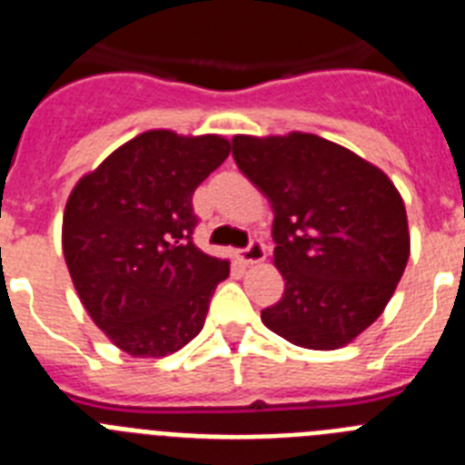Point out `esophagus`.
<instances>
[{
    "instance_id": "obj_1",
    "label": "esophagus",
    "mask_w": 465,
    "mask_h": 465,
    "mask_svg": "<svg viewBox=\"0 0 465 465\" xmlns=\"http://www.w3.org/2000/svg\"><path fill=\"white\" fill-rule=\"evenodd\" d=\"M237 258H240L244 265H253V262L265 261V244L261 240H252L246 249L237 252Z\"/></svg>"
}]
</instances>
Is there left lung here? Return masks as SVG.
I'll return each mask as SVG.
<instances>
[{
	"label": "left lung",
	"instance_id": "1",
	"mask_svg": "<svg viewBox=\"0 0 465 465\" xmlns=\"http://www.w3.org/2000/svg\"><path fill=\"white\" fill-rule=\"evenodd\" d=\"M232 158L274 212L283 295L261 312L262 323L298 347H344L384 312L408 265L401 193L375 165L316 134H237Z\"/></svg>",
	"mask_w": 465,
	"mask_h": 465
}]
</instances>
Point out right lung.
Segmentation results:
<instances>
[{
  "instance_id": "obj_1",
  "label": "right lung",
  "mask_w": 465,
  "mask_h": 465,
  "mask_svg": "<svg viewBox=\"0 0 465 465\" xmlns=\"http://www.w3.org/2000/svg\"><path fill=\"white\" fill-rule=\"evenodd\" d=\"M219 134L151 130L72 191L63 252L81 302L130 356H167L203 331L228 261L193 244V193L228 158Z\"/></svg>"
}]
</instances>
